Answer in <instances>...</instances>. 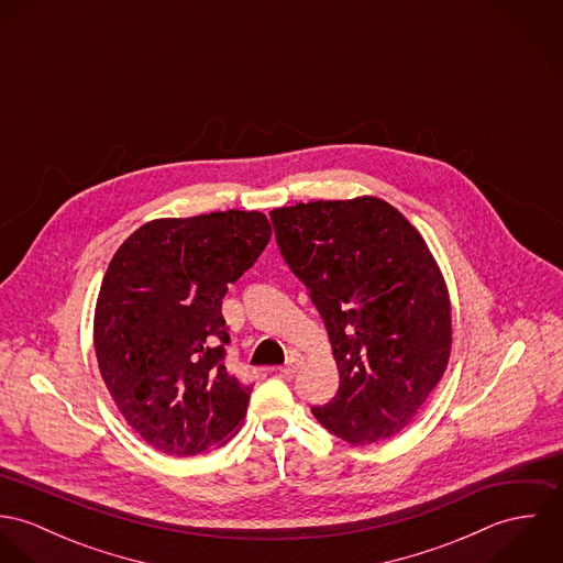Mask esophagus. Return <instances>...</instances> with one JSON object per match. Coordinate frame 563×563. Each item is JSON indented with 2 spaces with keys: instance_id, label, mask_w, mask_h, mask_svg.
I'll return each mask as SVG.
<instances>
[{
  "instance_id": "34e87169",
  "label": "esophagus",
  "mask_w": 563,
  "mask_h": 563,
  "mask_svg": "<svg viewBox=\"0 0 563 563\" xmlns=\"http://www.w3.org/2000/svg\"><path fill=\"white\" fill-rule=\"evenodd\" d=\"M299 366H301V355H299V353H290L288 362H286L284 366H279L277 371H279L282 375H295V373L299 371Z\"/></svg>"
}]
</instances>
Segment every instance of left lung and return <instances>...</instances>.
<instances>
[{
	"instance_id": "left-lung-1",
	"label": "left lung",
	"mask_w": 563,
	"mask_h": 563,
	"mask_svg": "<svg viewBox=\"0 0 563 563\" xmlns=\"http://www.w3.org/2000/svg\"><path fill=\"white\" fill-rule=\"evenodd\" d=\"M271 219L340 373L335 397L312 413L353 446L401 433L442 379L453 344L449 288L427 242L368 195L275 208Z\"/></svg>"
}]
</instances>
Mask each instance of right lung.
Returning a JSON list of instances; mask_svg holds the SVG:
<instances>
[{
    "label": "right lung",
    "instance_id": "add662e5",
    "mask_svg": "<svg viewBox=\"0 0 563 563\" xmlns=\"http://www.w3.org/2000/svg\"><path fill=\"white\" fill-rule=\"evenodd\" d=\"M266 214L156 219L112 255L92 340L101 379L128 424L156 451L190 457L228 444L253 386L228 373V286L271 241Z\"/></svg>",
    "mask_w": 563,
    "mask_h": 563
}]
</instances>
